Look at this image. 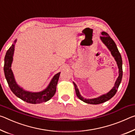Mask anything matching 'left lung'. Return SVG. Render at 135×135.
Here are the masks:
<instances>
[{
	"mask_svg": "<svg viewBox=\"0 0 135 135\" xmlns=\"http://www.w3.org/2000/svg\"><path fill=\"white\" fill-rule=\"evenodd\" d=\"M102 36H100L101 40L102 41L103 43L105 44V45L108 48L110 51L112 56L114 57L115 60L117 61V63L118 65V67L119 69V76L118 77L117 79L115 85L112 89L110 91L109 93H108L107 94H103L102 96L99 97L98 98L92 99H86L83 98L79 94V90L77 88V86L74 83V84L75 86V92L78 98L80 99L81 100H82L84 102L87 103H89V104H93V105H97V104H100V103H102L103 102H105L108 100H109L110 99H111L113 97L115 93L117 91V90L119 87L120 83L121 82V79H122L123 76V68H122V59H121V56L120 52L118 50L117 47L115 43L114 42V41L112 40V39L111 37L109 36L107 33L105 32H102Z\"/></svg>",
	"mask_w": 135,
	"mask_h": 135,
	"instance_id": "8db88e82",
	"label": "left lung"
}]
</instances>
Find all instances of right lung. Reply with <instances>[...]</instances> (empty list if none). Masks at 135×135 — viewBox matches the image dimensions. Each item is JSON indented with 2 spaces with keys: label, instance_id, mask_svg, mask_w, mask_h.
<instances>
[{
  "label": "right lung",
  "instance_id": "1",
  "mask_svg": "<svg viewBox=\"0 0 135 135\" xmlns=\"http://www.w3.org/2000/svg\"><path fill=\"white\" fill-rule=\"evenodd\" d=\"M16 41H15V42ZM14 51V45H12L6 53L4 63V73L9 87L15 96L26 102L36 104L47 102L52 98L56 91V87L58 83L60 72L57 74L51 81L48 87L45 90L38 93H31L26 91L17 84L11 70L12 56Z\"/></svg>",
  "mask_w": 135,
  "mask_h": 135
}]
</instances>
